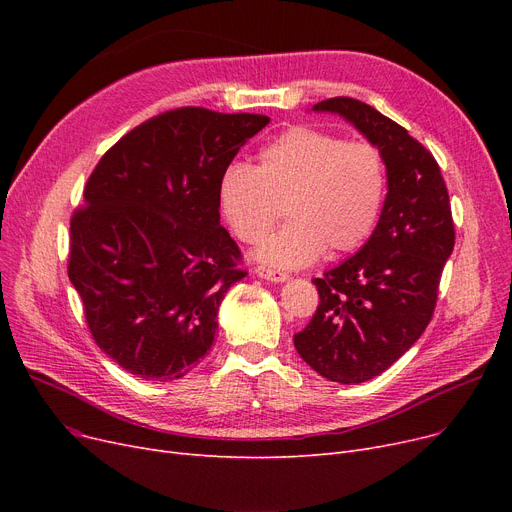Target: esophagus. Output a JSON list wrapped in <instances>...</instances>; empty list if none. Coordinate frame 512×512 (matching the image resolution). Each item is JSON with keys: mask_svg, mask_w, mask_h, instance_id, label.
<instances>
[{"mask_svg": "<svg viewBox=\"0 0 512 512\" xmlns=\"http://www.w3.org/2000/svg\"><path fill=\"white\" fill-rule=\"evenodd\" d=\"M255 274L263 280H270V282H286L288 280V274L286 272H280V270H272V267H265V265H259L255 267Z\"/></svg>", "mask_w": 512, "mask_h": 512, "instance_id": "34e87169", "label": "esophagus"}]
</instances>
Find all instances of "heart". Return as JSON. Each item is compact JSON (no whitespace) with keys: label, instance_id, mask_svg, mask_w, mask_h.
Returning a JSON list of instances; mask_svg holds the SVG:
<instances>
[{"label":"heart","instance_id":"b5f03b06","mask_svg":"<svg viewBox=\"0 0 512 512\" xmlns=\"http://www.w3.org/2000/svg\"><path fill=\"white\" fill-rule=\"evenodd\" d=\"M386 166L369 143L292 126L267 143L259 166L232 161L218 182V203L232 234L257 245L280 218L288 222L259 249L267 265L303 267L359 249L378 226L386 201Z\"/></svg>","mask_w":512,"mask_h":512}]
</instances>
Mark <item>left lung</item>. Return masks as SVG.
<instances>
[{
    "instance_id": "8db88e82",
    "label": "left lung",
    "mask_w": 512,
    "mask_h": 512,
    "mask_svg": "<svg viewBox=\"0 0 512 512\" xmlns=\"http://www.w3.org/2000/svg\"><path fill=\"white\" fill-rule=\"evenodd\" d=\"M351 122L378 147L388 178L380 222L359 253L315 278L319 305L294 348L330 382L361 384L405 355L432 321L454 249L450 199L438 161L371 105L334 97L313 105Z\"/></svg>"
}]
</instances>
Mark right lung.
I'll return each instance as SVG.
<instances>
[{"label": "right lung", "instance_id": "1", "mask_svg": "<svg viewBox=\"0 0 512 512\" xmlns=\"http://www.w3.org/2000/svg\"><path fill=\"white\" fill-rule=\"evenodd\" d=\"M267 122L178 107L124 134L89 176L68 278L97 346L137 378L180 380L209 353L224 294L247 276L218 182Z\"/></svg>", "mask_w": 512, "mask_h": 512}]
</instances>
